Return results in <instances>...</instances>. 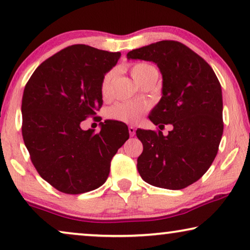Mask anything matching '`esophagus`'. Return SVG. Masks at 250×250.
Returning <instances> with one entry per match:
<instances>
[{
  "mask_svg": "<svg viewBox=\"0 0 250 250\" xmlns=\"http://www.w3.org/2000/svg\"><path fill=\"white\" fill-rule=\"evenodd\" d=\"M128 133L131 136H134L135 135V127H133V126H128Z\"/></svg>",
  "mask_w": 250,
  "mask_h": 250,
  "instance_id": "34e87169",
  "label": "esophagus"
}]
</instances>
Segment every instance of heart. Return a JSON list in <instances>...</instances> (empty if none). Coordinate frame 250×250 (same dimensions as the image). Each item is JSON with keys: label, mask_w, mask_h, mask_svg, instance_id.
Instances as JSON below:
<instances>
[{"label": "heart", "mask_w": 250, "mask_h": 250, "mask_svg": "<svg viewBox=\"0 0 250 250\" xmlns=\"http://www.w3.org/2000/svg\"><path fill=\"white\" fill-rule=\"evenodd\" d=\"M151 73H157V70L155 67H152L151 64L149 63H135L133 64L131 68L132 77L134 78V81L138 84L141 83V82L145 80V77L148 76V75ZM111 78L112 73H108L104 76V81H102L101 94L104 99L109 98L111 94ZM146 109H148V105L143 104V102H119V104H116L114 107L110 108L109 115H110V117L112 119H116V121H121L125 123H136L140 121V118H141L142 115L146 111Z\"/></svg>", "instance_id": "obj_1"}]
</instances>
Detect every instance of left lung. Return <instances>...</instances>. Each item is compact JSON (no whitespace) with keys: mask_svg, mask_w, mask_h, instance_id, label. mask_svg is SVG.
Here are the masks:
<instances>
[{"mask_svg":"<svg viewBox=\"0 0 250 250\" xmlns=\"http://www.w3.org/2000/svg\"><path fill=\"white\" fill-rule=\"evenodd\" d=\"M127 59L155 62L163 76L162 99L149 115L168 134L138 128L143 145L138 170L146 183L184 189L200 179L217 155L223 134L222 88L211 67L176 41H160L129 51ZM159 126V127H160Z\"/></svg>","mask_w":250,"mask_h":250,"instance_id":"obj_1","label":"left lung"}]
</instances>
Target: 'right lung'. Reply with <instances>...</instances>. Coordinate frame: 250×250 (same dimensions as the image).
I'll use <instances>...</instances> for the list:
<instances>
[{
  "mask_svg": "<svg viewBox=\"0 0 250 250\" xmlns=\"http://www.w3.org/2000/svg\"><path fill=\"white\" fill-rule=\"evenodd\" d=\"M121 52L76 44L40 64L22 95V138L42 179L57 190L80 194L108 179L110 162L129 138L124 123L105 121L83 131L81 123L97 114L104 75Z\"/></svg>",
  "mask_w": 250,
  "mask_h": 250,
  "instance_id": "obj_1",
  "label": "right lung"
}]
</instances>
